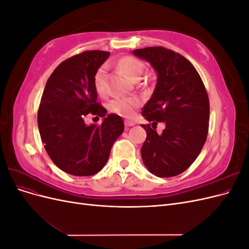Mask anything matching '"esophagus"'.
<instances>
[{"label": "esophagus", "mask_w": 249, "mask_h": 249, "mask_svg": "<svg viewBox=\"0 0 249 249\" xmlns=\"http://www.w3.org/2000/svg\"><path fill=\"white\" fill-rule=\"evenodd\" d=\"M124 124H125L126 126H133V125H135V123L132 122V120H125Z\"/></svg>", "instance_id": "obj_1"}]
</instances>
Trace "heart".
<instances>
[{"label": "heart", "mask_w": 249, "mask_h": 249, "mask_svg": "<svg viewBox=\"0 0 249 249\" xmlns=\"http://www.w3.org/2000/svg\"><path fill=\"white\" fill-rule=\"evenodd\" d=\"M118 69L122 71L127 78L133 81L140 79L141 74L144 71V64L136 57L124 56L122 57L117 62ZM93 86L97 94L104 95L107 91L106 85V69L105 66L100 67L94 73ZM140 105V102L136 97H117L109 103V110L112 113L124 117H132L135 110Z\"/></svg>", "instance_id": "heart-1"}]
</instances>
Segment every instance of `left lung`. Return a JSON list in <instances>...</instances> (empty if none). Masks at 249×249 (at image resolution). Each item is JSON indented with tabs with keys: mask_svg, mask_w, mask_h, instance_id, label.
I'll use <instances>...</instances> for the list:
<instances>
[{
	"mask_svg": "<svg viewBox=\"0 0 249 249\" xmlns=\"http://www.w3.org/2000/svg\"><path fill=\"white\" fill-rule=\"evenodd\" d=\"M132 53L157 73L142 116L154 124H165L162 134L142 124L146 131L140 150L143 164L156 177H176L195 161L207 140L210 104L205 85L194 66L176 52L149 47Z\"/></svg>",
	"mask_w": 249,
	"mask_h": 249,
	"instance_id": "left-lung-1",
	"label": "left lung"
}]
</instances>
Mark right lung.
I'll list each match as a JSON object with an SVG mask.
<instances>
[{"instance_id": "add662e5", "label": "right lung", "mask_w": 249, "mask_h": 249, "mask_svg": "<svg viewBox=\"0 0 249 249\" xmlns=\"http://www.w3.org/2000/svg\"><path fill=\"white\" fill-rule=\"evenodd\" d=\"M109 56V52L89 51L65 60L53 71L43 90L37 114L41 141L56 166L71 176L99 172L124 130L119 115H106L93 86L95 71ZM89 112L103 117L101 126L84 123Z\"/></svg>"}]
</instances>
